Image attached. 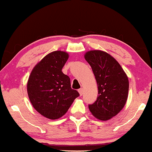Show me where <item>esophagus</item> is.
Segmentation results:
<instances>
[{
  "label": "esophagus",
  "mask_w": 152,
  "mask_h": 152,
  "mask_svg": "<svg viewBox=\"0 0 152 152\" xmlns=\"http://www.w3.org/2000/svg\"><path fill=\"white\" fill-rule=\"evenodd\" d=\"M78 93H79L80 96H82V95H83V88H79V89L78 90Z\"/></svg>",
  "instance_id": "34e87169"
}]
</instances>
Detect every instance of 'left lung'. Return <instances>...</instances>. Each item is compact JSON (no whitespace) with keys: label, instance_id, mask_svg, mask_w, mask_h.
I'll return each mask as SVG.
<instances>
[{"label":"left lung","instance_id":"left-lung-1","mask_svg":"<svg viewBox=\"0 0 152 152\" xmlns=\"http://www.w3.org/2000/svg\"><path fill=\"white\" fill-rule=\"evenodd\" d=\"M85 59L93 71L97 85L96 101L88 105L91 114L99 120L114 117L126 104L129 80L120 64L111 56L102 50H90Z\"/></svg>","mask_w":152,"mask_h":152}]
</instances>
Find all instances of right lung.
I'll return each instance as SVG.
<instances>
[{
  "label": "right lung",
  "mask_w": 152,
  "mask_h": 152,
  "mask_svg": "<svg viewBox=\"0 0 152 152\" xmlns=\"http://www.w3.org/2000/svg\"><path fill=\"white\" fill-rule=\"evenodd\" d=\"M68 58V53L61 50L48 54L34 68L28 81L31 103L39 114L49 119L64 116L79 96L71 88L70 78L62 72Z\"/></svg>",
  "instance_id": "obj_1"
}]
</instances>
